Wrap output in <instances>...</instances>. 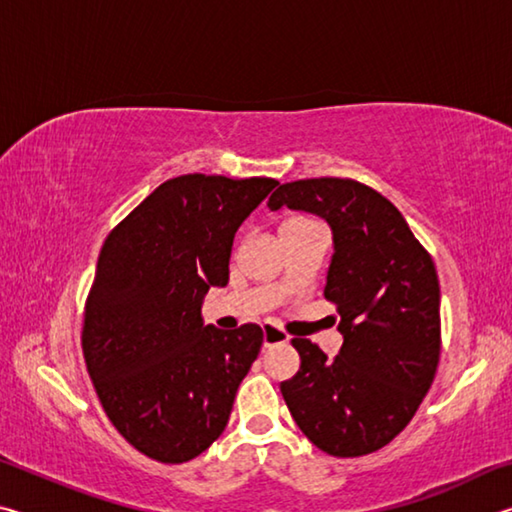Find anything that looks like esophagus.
Instances as JSON below:
<instances>
[{
	"mask_svg": "<svg viewBox=\"0 0 512 512\" xmlns=\"http://www.w3.org/2000/svg\"><path fill=\"white\" fill-rule=\"evenodd\" d=\"M264 332V348H273V345H280V343H287L289 336L282 332V329H277L275 325H264L262 327Z\"/></svg>",
	"mask_w": 512,
	"mask_h": 512,
	"instance_id": "obj_1",
	"label": "esophagus"
}]
</instances>
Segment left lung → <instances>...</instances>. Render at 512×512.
Returning a JSON list of instances; mask_svg holds the SVG:
<instances>
[{"mask_svg":"<svg viewBox=\"0 0 512 512\" xmlns=\"http://www.w3.org/2000/svg\"><path fill=\"white\" fill-rule=\"evenodd\" d=\"M271 212H311L332 230L325 298L339 307L334 359L293 339L300 370L280 391L300 431L329 456L377 452L400 433L431 388L440 357L436 266L400 210L354 180L280 185Z\"/></svg>","mask_w":512,"mask_h":512,"instance_id":"1","label":"left lung"}]
</instances>
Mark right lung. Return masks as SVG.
Instances as JSON below:
<instances>
[{
  "mask_svg": "<svg viewBox=\"0 0 512 512\" xmlns=\"http://www.w3.org/2000/svg\"><path fill=\"white\" fill-rule=\"evenodd\" d=\"M273 178L162 183L110 232L85 305L83 354L103 411L160 463L203 454L230 420L262 348L259 325H205L203 300L230 277L232 241Z\"/></svg>",
  "mask_w": 512,
  "mask_h": 512,
  "instance_id": "right-lung-1",
  "label": "right lung"
}]
</instances>
